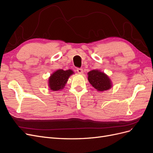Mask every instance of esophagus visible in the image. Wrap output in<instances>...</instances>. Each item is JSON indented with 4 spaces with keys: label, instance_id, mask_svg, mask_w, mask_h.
<instances>
[{
    "label": "esophagus",
    "instance_id": "34e87169",
    "mask_svg": "<svg viewBox=\"0 0 153 153\" xmlns=\"http://www.w3.org/2000/svg\"><path fill=\"white\" fill-rule=\"evenodd\" d=\"M76 71L78 73H80V74H82L83 73H84V71H83V69L82 68H77L76 69Z\"/></svg>",
    "mask_w": 153,
    "mask_h": 153
}]
</instances>
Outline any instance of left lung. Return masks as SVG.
<instances>
[{
  "mask_svg": "<svg viewBox=\"0 0 153 153\" xmlns=\"http://www.w3.org/2000/svg\"><path fill=\"white\" fill-rule=\"evenodd\" d=\"M88 80L97 91H105L112 87V82L105 73L97 69L88 73Z\"/></svg>",
  "mask_w": 153,
  "mask_h": 153,
  "instance_id": "1",
  "label": "left lung"
}]
</instances>
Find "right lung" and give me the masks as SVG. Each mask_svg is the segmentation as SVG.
<instances>
[{
	"mask_svg": "<svg viewBox=\"0 0 153 153\" xmlns=\"http://www.w3.org/2000/svg\"><path fill=\"white\" fill-rule=\"evenodd\" d=\"M73 73L71 69L66 71L58 69L55 71L49 78L48 85L50 89L53 91L62 89L67 83L69 77Z\"/></svg>",
	"mask_w": 153,
	"mask_h": 153,
	"instance_id": "obj_1",
	"label": "right lung"
}]
</instances>
